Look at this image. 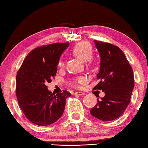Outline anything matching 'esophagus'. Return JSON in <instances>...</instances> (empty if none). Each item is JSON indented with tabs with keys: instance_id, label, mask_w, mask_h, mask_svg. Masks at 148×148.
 <instances>
[{
	"instance_id": "esophagus-1",
	"label": "esophagus",
	"mask_w": 148,
	"mask_h": 148,
	"mask_svg": "<svg viewBox=\"0 0 148 148\" xmlns=\"http://www.w3.org/2000/svg\"><path fill=\"white\" fill-rule=\"evenodd\" d=\"M75 95H84V93L81 92V91H76V92H75Z\"/></svg>"
}]
</instances>
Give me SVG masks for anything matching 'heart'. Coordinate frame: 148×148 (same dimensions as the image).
<instances>
[{
	"mask_svg": "<svg viewBox=\"0 0 148 148\" xmlns=\"http://www.w3.org/2000/svg\"><path fill=\"white\" fill-rule=\"evenodd\" d=\"M72 53L77 58L80 59L83 62H88L91 60L93 55V50L91 45L86 41L79 42L74 46L72 48ZM58 66L63 67L64 65V62L62 58H60L58 61ZM86 79L84 77H79L75 79L72 82L74 86H78V84H82L85 82Z\"/></svg>",
	"mask_w": 148,
	"mask_h": 148,
	"instance_id": "heart-1",
	"label": "heart"
}]
</instances>
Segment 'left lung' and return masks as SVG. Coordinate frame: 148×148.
Here are the masks:
<instances>
[{"mask_svg": "<svg viewBox=\"0 0 148 148\" xmlns=\"http://www.w3.org/2000/svg\"><path fill=\"white\" fill-rule=\"evenodd\" d=\"M94 42L101 58L97 74L99 82L94 89L104 91L105 97L97 99L90 113L101 121H113L122 115L130 103L134 87L132 69L118 47L97 40Z\"/></svg>", "mask_w": 148, "mask_h": 148, "instance_id": "obj_1", "label": "left lung"}]
</instances>
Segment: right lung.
Returning <instances> with one entry per match:
<instances>
[{
    "mask_svg": "<svg viewBox=\"0 0 148 148\" xmlns=\"http://www.w3.org/2000/svg\"><path fill=\"white\" fill-rule=\"evenodd\" d=\"M69 43H56L30 51L16 75V96L25 117L38 126L50 125L58 120L64 111L66 100L71 94L64 90L53 93L46 84L57 71L60 57Z\"/></svg>",
    "mask_w": 148,
    "mask_h": 148,
    "instance_id": "obj_1",
    "label": "right lung"
}]
</instances>
